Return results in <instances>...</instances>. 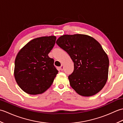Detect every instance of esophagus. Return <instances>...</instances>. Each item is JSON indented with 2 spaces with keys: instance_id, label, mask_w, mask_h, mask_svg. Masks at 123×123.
<instances>
[{
  "instance_id": "34e87169",
  "label": "esophagus",
  "mask_w": 123,
  "mask_h": 123,
  "mask_svg": "<svg viewBox=\"0 0 123 123\" xmlns=\"http://www.w3.org/2000/svg\"><path fill=\"white\" fill-rule=\"evenodd\" d=\"M59 69H60V70H61V71H62V70H63V69H64L63 65V64H62L61 66V67H59Z\"/></svg>"
}]
</instances>
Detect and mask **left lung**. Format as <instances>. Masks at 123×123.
<instances>
[{
  "mask_svg": "<svg viewBox=\"0 0 123 123\" xmlns=\"http://www.w3.org/2000/svg\"><path fill=\"white\" fill-rule=\"evenodd\" d=\"M56 43L74 63V71L68 77L71 87L86 97L100 91L107 80L109 59L98 42L89 36L74 34L61 36Z\"/></svg>",
  "mask_w": 123,
  "mask_h": 123,
  "instance_id": "left-lung-1",
  "label": "left lung"
}]
</instances>
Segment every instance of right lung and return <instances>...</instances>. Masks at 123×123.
<instances>
[{"label": "right lung", "mask_w": 123, "mask_h": 123, "mask_svg": "<svg viewBox=\"0 0 123 123\" xmlns=\"http://www.w3.org/2000/svg\"><path fill=\"white\" fill-rule=\"evenodd\" d=\"M54 36L38 37L29 42L18 52L14 76L22 89L30 95L42 93L50 87L58 73L54 59L48 55L55 43Z\"/></svg>", "instance_id": "obj_1"}]
</instances>
